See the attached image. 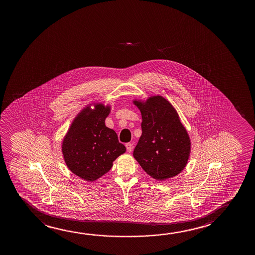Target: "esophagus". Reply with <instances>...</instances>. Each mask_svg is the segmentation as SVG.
<instances>
[{
    "mask_svg": "<svg viewBox=\"0 0 255 255\" xmlns=\"http://www.w3.org/2000/svg\"><path fill=\"white\" fill-rule=\"evenodd\" d=\"M126 149H127V151H128V152H131V151H132V148H133L132 143H127L126 144Z\"/></svg>",
    "mask_w": 255,
    "mask_h": 255,
    "instance_id": "obj_1",
    "label": "esophagus"
}]
</instances>
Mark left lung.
Listing matches in <instances>:
<instances>
[{
    "mask_svg": "<svg viewBox=\"0 0 255 255\" xmlns=\"http://www.w3.org/2000/svg\"><path fill=\"white\" fill-rule=\"evenodd\" d=\"M142 115V135L133 156L143 171L157 180L179 174L187 164L191 141L178 112L161 96L134 100Z\"/></svg>",
    "mask_w": 255,
    "mask_h": 255,
    "instance_id": "1",
    "label": "left lung"
}]
</instances>
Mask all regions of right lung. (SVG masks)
Returning <instances> with one entry per match:
<instances>
[{
  "instance_id": "add662e5",
  "label": "right lung",
  "mask_w": 255,
  "mask_h": 255,
  "mask_svg": "<svg viewBox=\"0 0 255 255\" xmlns=\"http://www.w3.org/2000/svg\"><path fill=\"white\" fill-rule=\"evenodd\" d=\"M75 118L62 144L63 158L74 174L95 181L108 172L113 161L126 152L117 133L105 126L111 106L96 104Z\"/></svg>"
}]
</instances>
